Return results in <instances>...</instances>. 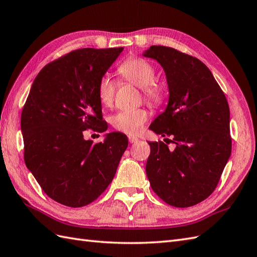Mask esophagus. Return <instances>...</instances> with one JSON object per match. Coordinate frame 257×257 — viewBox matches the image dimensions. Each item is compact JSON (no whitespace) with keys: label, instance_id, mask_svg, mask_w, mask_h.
Wrapping results in <instances>:
<instances>
[{"label":"esophagus","instance_id":"obj_1","mask_svg":"<svg viewBox=\"0 0 257 257\" xmlns=\"http://www.w3.org/2000/svg\"><path fill=\"white\" fill-rule=\"evenodd\" d=\"M128 141H129V143L134 144V143L138 142V138H136V137H134V136H129V137H128Z\"/></svg>","mask_w":257,"mask_h":257}]
</instances>
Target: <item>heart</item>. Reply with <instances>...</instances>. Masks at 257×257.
<instances>
[{"label":"heart","mask_w":257,"mask_h":257,"mask_svg":"<svg viewBox=\"0 0 257 257\" xmlns=\"http://www.w3.org/2000/svg\"><path fill=\"white\" fill-rule=\"evenodd\" d=\"M123 81L136 84L141 88L142 96L152 106H161L166 101L165 85L156 81L154 66L142 57H129L117 69ZM117 91V82L108 75L101 77L97 83V98L105 107L114 103ZM148 120V111L144 108L123 109L110 118V123L116 130L127 135H136L142 129Z\"/></svg>","instance_id":"obj_1"}]
</instances>
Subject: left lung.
Instances as JSON below:
<instances>
[{
    "label": "left lung",
    "mask_w": 257,
    "mask_h": 257,
    "mask_svg": "<svg viewBox=\"0 0 257 257\" xmlns=\"http://www.w3.org/2000/svg\"><path fill=\"white\" fill-rule=\"evenodd\" d=\"M144 56L163 66L169 88L167 108L150 129L176 144L169 151L163 141L149 143L147 176L165 203L193 206L214 192L231 154L228 101L199 58L163 45H152Z\"/></svg>",
    "instance_id": "8db88e82"
}]
</instances>
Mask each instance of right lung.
I'll return each mask as SVG.
<instances>
[{"label": "right lung", "instance_id": "add662e5", "mask_svg": "<svg viewBox=\"0 0 257 257\" xmlns=\"http://www.w3.org/2000/svg\"><path fill=\"white\" fill-rule=\"evenodd\" d=\"M123 48L79 49L45 65L22 111L26 166L52 200L69 207L95 201L113 180L127 137L92 144L83 131L104 133L97 83Z\"/></svg>", "mask_w": 257, "mask_h": 257}]
</instances>
